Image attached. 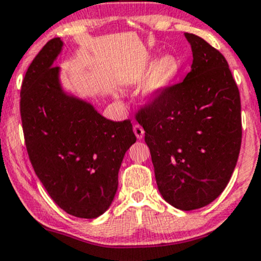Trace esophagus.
<instances>
[{"label": "esophagus", "mask_w": 261, "mask_h": 261, "mask_svg": "<svg viewBox=\"0 0 261 261\" xmlns=\"http://www.w3.org/2000/svg\"><path fill=\"white\" fill-rule=\"evenodd\" d=\"M133 132H134V134H136V137L138 139H142L144 137V129L139 124H134Z\"/></svg>", "instance_id": "obj_1"}]
</instances>
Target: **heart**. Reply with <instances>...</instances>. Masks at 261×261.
<instances>
[{"label": "heart", "mask_w": 261, "mask_h": 261, "mask_svg": "<svg viewBox=\"0 0 261 261\" xmlns=\"http://www.w3.org/2000/svg\"><path fill=\"white\" fill-rule=\"evenodd\" d=\"M179 65L173 56H163L152 70V75L146 88V99L148 101H154L173 84Z\"/></svg>", "instance_id": "heart-1"}]
</instances>
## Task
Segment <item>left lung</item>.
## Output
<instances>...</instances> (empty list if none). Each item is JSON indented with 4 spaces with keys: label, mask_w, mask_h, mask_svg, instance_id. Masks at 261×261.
I'll list each match as a JSON object with an SVG mask.
<instances>
[{
    "label": "left lung",
    "mask_w": 261,
    "mask_h": 261,
    "mask_svg": "<svg viewBox=\"0 0 261 261\" xmlns=\"http://www.w3.org/2000/svg\"><path fill=\"white\" fill-rule=\"evenodd\" d=\"M191 71L136 114L149 147L155 182L176 208L197 210L221 195L241 147L239 88L226 59L193 34Z\"/></svg>",
    "instance_id": "left-lung-1"
}]
</instances>
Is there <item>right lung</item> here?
Here are the masks:
<instances>
[{"label":"right lung","instance_id":"add662e5","mask_svg":"<svg viewBox=\"0 0 261 261\" xmlns=\"http://www.w3.org/2000/svg\"><path fill=\"white\" fill-rule=\"evenodd\" d=\"M59 37L35 56L21 87L20 113L29 158L54 202L95 219L111 206L123 157L137 141L129 119L113 122L61 89L54 61Z\"/></svg>","mask_w":261,"mask_h":261}]
</instances>
